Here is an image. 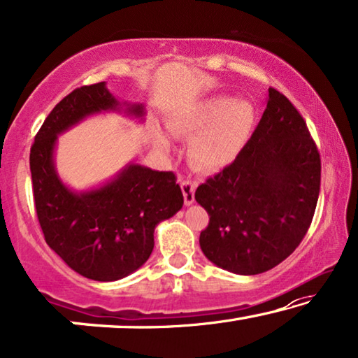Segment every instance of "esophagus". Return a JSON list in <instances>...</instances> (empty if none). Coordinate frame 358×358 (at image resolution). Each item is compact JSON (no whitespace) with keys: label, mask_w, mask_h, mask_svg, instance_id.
<instances>
[{"label":"esophagus","mask_w":358,"mask_h":358,"mask_svg":"<svg viewBox=\"0 0 358 358\" xmlns=\"http://www.w3.org/2000/svg\"><path fill=\"white\" fill-rule=\"evenodd\" d=\"M195 187H197V184H195L194 180L182 179V182H180V189H182L185 205H192L194 203V200H195Z\"/></svg>","instance_id":"obj_1"}]
</instances>
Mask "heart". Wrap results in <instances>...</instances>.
<instances>
[{
  "mask_svg": "<svg viewBox=\"0 0 358 358\" xmlns=\"http://www.w3.org/2000/svg\"><path fill=\"white\" fill-rule=\"evenodd\" d=\"M254 107L243 99L205 101L189 115L180 117L171 124V130L178 135L192 136L189 145V158L195 168L202 171L222 169L236 159L251 135ZM161 148H168L164 136H156Z\"/></svg>",
  "mask_w": 358,
  "mask_h": 358,
  "instance_id": "obj_1",
  "label": "heart"
}]
</instances>
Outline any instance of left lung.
<instances>
[{
    "instance_id": "obj_1",
    "label": "left lung",
    "mask_w": 358,
    "mask_h": 358,
    "mask_svg": "<svg viewBox=\"0 0 358 358\" xmlns=\"http://www.w3.org/2000/svg\"><path fill=\"white\" fill-rule=\"evenodd\" d=\"M320 185V151L305 120L268 87L266 110L241 153L195 190L210 217L200 248L228 272L271 271L305 238Z\"/></svg>"
}]
</instances>
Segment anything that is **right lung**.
<instances>
[{"label": "right lung", "mask_w": 358, "mask_h": 358, "mask_svg": "<svg viewBox=\"0 0 358 358\" xmlns=\"http://www.w3.org/2000/svg\"><path fill=\"white\" fill-rule=\"evenodd\" d=\"M125 114L143 117L141 104ZM106 83L81 86L63 97L37 131L31 148L34 203L48 246L80 275L114 282L140 268L155 246V228L182 208L184 195L173 171L129 164L110 182L73 192L53 164L57 136L85 117L120 110Z\"/></svg>", "instance_id": "right-lung-1"}]
</instances>
